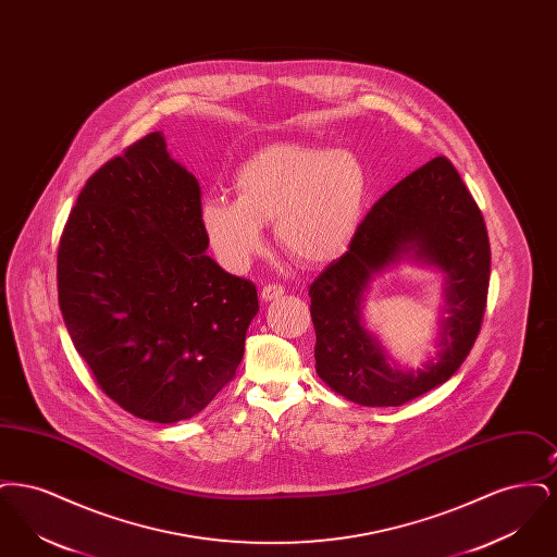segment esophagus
<instances>
[{
  "label": "esophagus",
  "mask_w": 557,
  "mask_h": 557,
  "mask_svg": "<svg viewBox=\"0 0 557 557\" xmlns=\"http://www.w3.org/2000/svg\"><path fill=\"white\" fill-rule=\"evenodd\" d=\"M280 296H284V288L277 286V284H269V286H265V288L261 290V298H263L265 302L275 300V298H280Z\"/></svg>",
  "instance_id": "34e87169"
}]
</instances>
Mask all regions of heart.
Here are the masks:
<instances>
[{
  "label": "heart",
  "mask_w": 557,
  "mask_h": 557,
  "mask_svg": "<svg viewBox=\"0 0 557 557\" xmlns=\"http://www.w3.org/2000/svg\"><path fill=\"white\" fill-rule=\"evenodd\" d=\"M236 200L207 198L200 227L216 261L244 271L263 250V225L296 263L336 261L357 234L368 196L361 160L346 150L271 144L244 160L234 175Z\"/></svg>",
  "instance_id": "heart-1"
}]
</instances>
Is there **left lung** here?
Returning <instances> with one entry per match:
<instances>
[{
    "instance_id": "1",
    "label": "left lung",
    "mask_w": 557,
    "mask_h": 557,
    "mask_svg": "<svg viewBox=\"0 0 557 557\" xmlns=\"http://www.w3.org/2000/svg\"><path fill=\"white\" fill-rule=\"evenodd\" d=\"M400 262L446 275L440 350L418 371L400 369L362 321L370 282ZM488 273L482 212L455 166L436 157L371 207L345 255L311 284L319 377L366 407H397L445 384L476 343Z\"/></svg>"
}]
</instances>
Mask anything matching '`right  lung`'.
Wrapping results in <instances>:
<instances>
[{
	"mask_svg": "<svg viewBox=\"0 0 557 557\" xmlns=\"http://www.w3.org/2000/svg\"><path fill=\"white\" fill-rule=\"evenodd\" d=\"M200 186L160 132L81 189L58 248V300L100 388L135 418L175 424L236 375L252 282L207 255Z\"/></svg>",
	"mask_w": 557,
	"mask_h": 557,
	"instance_id": "obj_1",
	"label": "right lung"
}]
</instances>
